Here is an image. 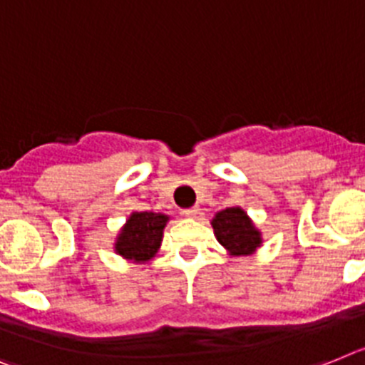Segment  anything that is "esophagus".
Here are the masks:
<instances>
[{"label":"esophagus","mask_w":365,"mask_h":365,"mask_svg":"<svg viewBox=\"0 0 365 365\" xmlns=\"http://www.w3.org/2000/svg\"><path fill=\"white\" fill-rule=\"evenodd\" d=\"M183 215H185V217H191V219H197V217L200 215V207H198V206L187 207V210L183 211Z\"/></svg>","instance_id":"34e87169"}]
</instances>
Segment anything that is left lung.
<instances>
[{
    "instance_id": "1",
    "label": "left lung",
    "mask_w": 365,
    "mask_h": 365,
    "mask_svg": "<svg viewBox=\"0 0 365 365\" xmlns=\"http://www.w3.org/2000/svg\"><path fill=\"white\" fill-rule=\"evenodd\" d=\"M213 230L219 243L235 256L252 254L262 243L259 232L241 207H226L213 219Z\"/></svg>"
}]
</instances>
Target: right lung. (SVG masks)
Listing matches in <instances>:
<instances>
[{"label": "right lung", "instance_id": "add662e5", "mask_svg": "<svg viewBox=\"0 0 365 365\" xmlns=\"http://www.w3.org/2000/svg\"><path fill=\"white\" fill-rule=\"evenodd\" d=\"M168 217L152 211H137L128 219L122 228L118 241H116V252L128 259L135 262H148L158 252L163 228Z\"/></svg>", "mask_w": 365, "mask_h": 365}]
</instances>
